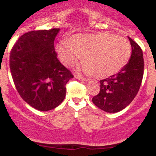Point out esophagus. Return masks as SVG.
Returning a JSON list of instances; mask_svg holds the SVG:
<instances>
[{
  "instance_id": "obj_1",
  "label": "esophagus",
  "mask_w": 156,
  "mask_h": 156,
  "mask_svg": "<svg viewBox=\"0 0 156 156\" xmlns=\"http://www.w3.org/2000/svg\"><path fill=\"white\" fill-rule=\"evenodd\" d=\"M75 78H77V79L80 80V81H85V82H87V81H90V79H88V78H82V77H80V76H78V75H75Z\"/></svg>"
}]
</instances>
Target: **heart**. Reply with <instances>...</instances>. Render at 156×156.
<instances>
[{"label":"heart","instance_id":"b5f03b06","mask_svg":"<svg viewBox=\"0 0 156 156\" xmlns=\"http://www.w3.org/2000/svg\"><path fill=\"white\" fill-rule=\"evenodd\" d=\"M61 61L67 66L80 57L84 61L78 69L88 75L106 78L123 69L131 56V45L123 37L108 32L77 35L57 47Z\"/></svg>","mask_w":156,"mask_h":156}]
</instances>
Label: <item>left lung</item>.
I'll use <instances>...</instances> for the list:
<instances>
[{
  "mask_svg": "<svg viewBox=\"0 0 156 156\" xmlns=\"http://www.w3.org/2000/svg\"><path fill=\"white\" fill-rule=\"evenodd\" d=\"M131 45V56L128 63L116 75L100 81V91L92 98L95 106L108 113H116L127 107L138 92L143 74L142 50L128 37Z\"/></svg>",
  "mask_w": 156,
  "mask_h": 156,
  "instance_id": "8db88e82",
  "label": "left lung"
}]
</instances>
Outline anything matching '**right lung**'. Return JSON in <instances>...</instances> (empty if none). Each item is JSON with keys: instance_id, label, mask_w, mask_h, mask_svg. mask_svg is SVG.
Returning <instances> with one entry per match:
<instances>
[{"instance_id": "right-lung-1", "label": "right lung", "mask_w": 156, "mask_h": 156, "mask_svg": "<svg viewBox=\"0 0 156 156\" xmlns=\"http://www.w3.org/2000/svg\"><path fill=\"white\" fill-rule=\"evenodd\" d=\"M60 29L22 35L12 47L10 69L15 88L29 106L40 111L58 106L73 75L57 58L54 40Z\"/></svg>"}]
</instances>
